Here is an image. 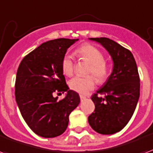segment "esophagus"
Instances as JSON below:
<instances>
[{
	"label": "esophagus",
	"instance_id": "34e87169",
	"mask_svg": "<svg viewBox=\"0 0 153 153\" xmlns=\"http://www.w3.org/2000/svg\"><path fill=\"white\" fill-rule=\"evenodd\" d=\"M80 98H81V101L82 102V101H84V100L85 99L86 97L85 96H84V95H80Z\"/></svg>",
	"mask_w": 153,
	"mask_h": 153
}]
</instances>
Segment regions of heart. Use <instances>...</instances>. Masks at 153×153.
Here are the masks:
<instances>
[{"mask_svg":"<svg viewBox=\"0 0 153 153\" xmlns=\"http://www.w3.org/2000/svg\"><path fill=\"white\" fill-rule=\"evenodd\" d=\"M75 54L79 59L89 62L87 74L91 75L73 77L70 80L69 87L73 91L85 94L94 89L96 80L100 84L104 83L107 80L110 75V68L105 61L104 54L91 44H82L75 51ZM61 69L64 75L68 76L72 75L74 71V61L72 56L69 54H65L63 57Z\"/></svg>","mask_w":153,"mask_h":153,"instance_id":"heart-1","label":"heart"}]
</instances>
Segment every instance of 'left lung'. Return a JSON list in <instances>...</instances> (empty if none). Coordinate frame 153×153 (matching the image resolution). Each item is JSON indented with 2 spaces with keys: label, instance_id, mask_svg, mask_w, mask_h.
I'll use <instances>...</instances> for the list:
<instances>
[{
  "label": "left lung",
  "instance_id": "1",
  "mask_svg": "<svg viewBox=\"0 0 153 153\" xmlns=\"http://www.w3.org/2000/svg\"><path fill=\"white\" fill-rule=\"evenodd\" d=\"M112 57L113 72L102 89L92 95L95 109L89 116L90 127L102 135L121 131L131 118L140 97V75L132 53L108 38H91ZM98 94L104 95L99 97Z\"/></svg>",
  "mask_w": 153,
  "mask_h": 153
}]
</instances>
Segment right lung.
<instances>
[{"label":"right lung","instance_id":"1","mask_svg":"<svg viewBox=\"0 0 153 153\" xmlns=\"http://www.w3.org/2000/svg\"><path fill=\"white\" fill-rule=\"evenodd\" d=\"M78 39H57L43 42L21 61L15 81L16 102L29 127L39 136L53 138L65 131L69 114L80 103L68 90L61 69L67 49ZM67 91L59 100L53 94Z\"/></svg>","mask_w":153,"mask_h":153}]
</instances>
